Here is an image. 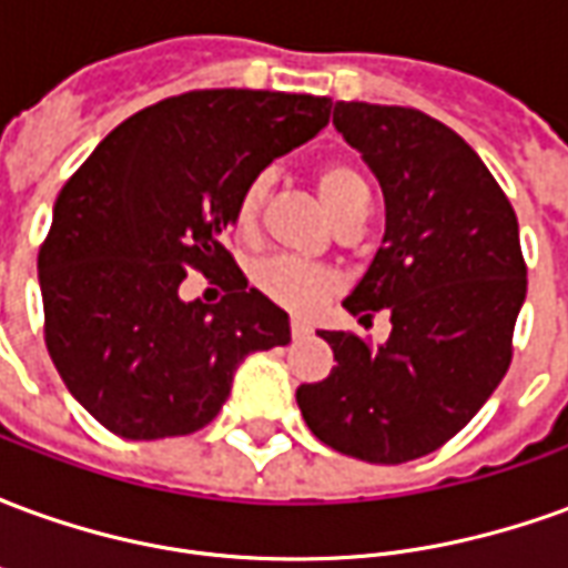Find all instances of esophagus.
Wrapping results in <instances>:
<instances>
[{"label": "esophagus", "mask_w": 568, "mask_h": 568, "mask_svg": "<svg viewBox=\"0 0 568 568\" xmlns=\"http://www.w3.org/2000/svg\"><path fill=\"white\" fill-rule=\"evenodd\" d=\"M310 332H313V325H310V322L292 320V337H295V341H301V337H307Z\"/></svg>", "instance_id": "obj_1"}]
</instances>
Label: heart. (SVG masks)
I'll return each instance as SVG.
<instances>
[{
    "label": "heart",
    "mask_w": 568,
    "mask_h": 568,
    "mask_svg": "<svg viewBox=\"0 0 568 568\" xmlns=\"http://www.w3.org/2000/svg\"><path fill=\"white\" fill-rule=\"evenodd\" d=\"M316 187H320L322 203H325V210H328L334 222L346 212L356 210V206H368L371 203V187L365 182V175L346 161L322 163L320 173H316ZM264 194H267V175H258L243 187L234 210V224L240 234L255 231ZM255 285L271 301H276L280 307L304 313V310L316 307L322 297L332 292L334 276L328 271H322V267L301 264V261L273 258L255 267Z\"/></svg>",
    "instance_id": "heart-1"
}]
</instances>
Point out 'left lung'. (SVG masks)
Returning <instances> with one entry per match:
<instances>
[{
    "label": "left lung",
    "instance_id": "8db88e82",
    "mask_svg": "<svg viewBox=\"0 0 568 568\" xmlns=\"http://www.w3.org/2000/svg\"><path fill=\"white\" fill-rule=\"evenodd\" d=\"M334 128L377 175L386 231L344 297L362 322L393 320L389 341L320 332L332 374L297 386L310 432L365 463L438 450L484 407L511 365L526 264L511 203L475 149L417 109L334 103Z\"/></svg>",
    "mask_w": 568,
    "mask_h": 568
}]
</instances>
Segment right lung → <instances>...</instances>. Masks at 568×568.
Segmentation results:
<instances>
[{
  "instance_id": "add662e5",
  "label": "right lung",
  "mask_w": 568,
  "mask_h": 568,
  "mask_svg": "<svg viewBox=\"0 0 568 568\" xmlns=\"http://www.w3.org/2000/svg\"><path fill=\"white\" fill-rule=\"evenodd\" d=\"M328 97L191 91L130 115L54 203L39 252L44 344L67 389L130 440L191 435L222 410L248 353L292 341L222 236L261 170L313 140ZM187 270L224 272L219 305L182 302Z\"/></svg>"
}]
</instances>
